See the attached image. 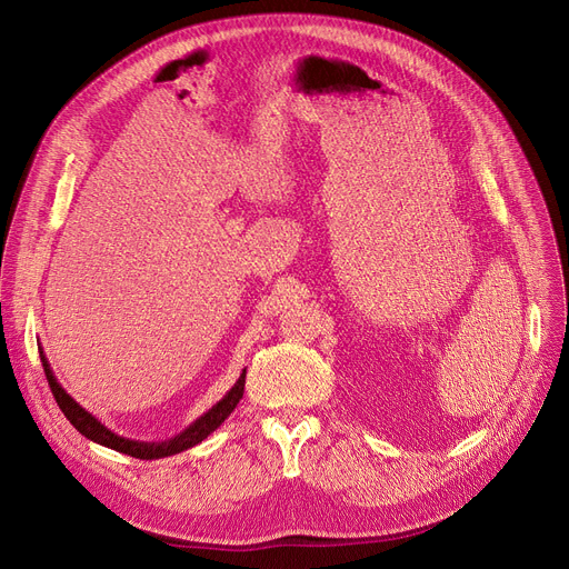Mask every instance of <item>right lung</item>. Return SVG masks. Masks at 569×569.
<instances>
[{
	"instance_id": "1",
	"label": "right lung",
	"mask_w": 569,
	"mask_h": 569,
	"mask_svg": "<svg viewBox=\"0 0 569 569\" xmlns=\"http://www.w3.org/2000/svg\"><path fill=\"white\" fill-rule=\"evenodd\" d=\"M39 355H41V363H43V372H46V380L50 385L52 396H56L60 410L64 412V417L71 421V426L80 432V436H86L88 440L108 447V449H116L120 453L133 456V458H141V461H154V458H167L173 453H180L189 447H194L199 442H203L212 430H218L224 419L236 410V405L242 398V391H246V370L240 372L238 382L227 391V396L214 402L208 412H203L197 421L189 423L182 432H178L176 438L169 440H161V442H141V440H129L118 436L111 428H106L94 415H90L86 408H80V405L62 389V385L58 382L56 372H52L43 349L39 347Z\"/></svg>"
}]
</instances>
